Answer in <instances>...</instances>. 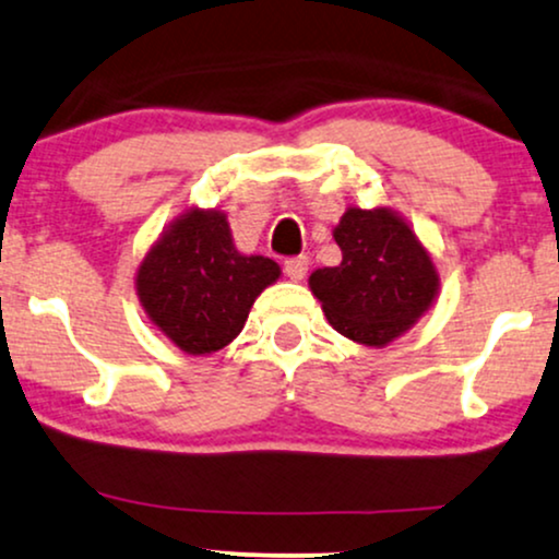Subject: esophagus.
<instances>
[{
  "mask_svg": "<svg viewBox=\"0 0 559 559\" xmlns=\"http://www.w3.org/2000/svg\"><path fill=\"white\" fill-rule=\"evenodd\" d=\"M308 266H311V261H308V257L290 259V261H285V274L293 282H302V280H306V274H308Z\"/></svg>",
  "mask_w": 559,
  "mask_h": 559,
  "instance_id": "1",
  "label": "esophagus"
}]
</instances>
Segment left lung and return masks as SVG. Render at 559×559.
Returning <instances> with one entry per match:
<instances>
[{
  "instance_id": "8db88e82",
  "label": "left lung",
  "mask_w": 559,
  "mask_h": 559,
  "mask_svg": "<svg viewBox=\"0 0 559 559\" xmlns=\"http://www.w3.org/2000/svg\"><path fill=\"white\" fill-rule=\"evenodd\" d=\"M332 236L342 264L316 269L308 287L342 336L381 349L436 306V261L391 206H347Z\"/></svg>"
}]
</instances>
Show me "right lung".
Segmentation results:
<instances>
[{
  "instance_id": "obj_1",
  "label": "right lung",
  "mask_w": 559,
  "mask_h": 559,
  "mask_svg": "<svg viewBox=\"0 0 559 559\" xmlns=\"http://www.w3.org/2000/svg\"><path fill=\"white\" fill-rule=\"evenodd\" d=\"M280 274L277 261L238 251L225 212L191 206L144 253L134 287L157 332L199 357L236 340Z\"/></svg>"
}]
</instances>
